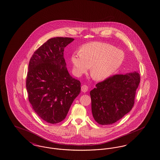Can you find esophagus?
I'll list each match as a JSON object with an SVG mask.
<instances>
[{
	"mask_svg": "<svg viewBox=\"0 0 160 160\" xmlns=\"http://www.w3.org/2000/svg\"><path fill=\"white\" fill-rule=\"evenodd\" d=\"M88 90V87L86 85H83L81 87V91L83 92H86Z\"/></svg>",
	"mask_w": 160,
	"mask_h": 160,
	"instance_id": "34e87169",
	"label": "esophagus"
}]
</instances>
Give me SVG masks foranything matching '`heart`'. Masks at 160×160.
<instances>
[{"label":"heart","instance_id":"heart-1","mask_svg":"<svg viewBox=\"0 0 160 160\" xmlns=\"http://www.w3.org/2000/svg\"><path fill=\"white\" fill-rule=\"evenodd\" d=\"M124 57L123 52L113 46L101 42H90L72 56L73 73L81 77L91 67L92 77L97 81L103 80L118 69Z\"/></svg>","mask_w":160,"mask_h":160}]
</instances>
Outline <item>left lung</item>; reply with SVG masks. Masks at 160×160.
I'll list each match as a JSON object with an SVG mask.
<instances>
[{"label":"left lung","mask_w":160,"mask_h":160,"mask_svg":"<svg viewBox=\"0 0 160 160\" xmlns=\"http://www.w3.org/2000/svg\"><path fill=\"white\" fill-rule=\"evenodd\" d=\"M140 74H116L99 82L90 92L92 113L98 123L108 125L122 119L132 108Z\"/></svg>","instance_id":"left-lung-1"}]
</instances>
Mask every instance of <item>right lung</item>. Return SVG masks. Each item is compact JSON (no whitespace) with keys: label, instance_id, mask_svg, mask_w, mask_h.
I'll return each mask as SVG.
<instances>
[{"label":"right lung","instance_id":"1","mask_svg":"<svg viewBox=\"0 0 160 160\" xmlns=\"http://www.w3.org/2000/svg\"><path fill=\"white\" fill-rule=\"evenodd\" d=\"M73 40L50 38L34 52L29 62L28 101L37 114L49 123H58L66 118L81 92V82L69 75L64 58V48Z\"/></svg>","mask_w":160,"mask_h":160}]
</instances>
